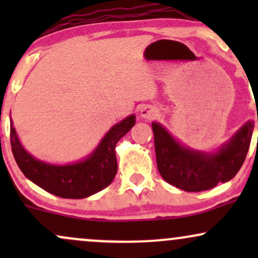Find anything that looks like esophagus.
<instances>
[{
	"label": "esophagus",
	"instance_id": "obj_1",
	"mask_svg": "<svg viewBox=\"0 0 258 258\" xmlns=\"http://www.w3.org/2000/svg\"><path fill=\"white\" fill-rule=\"evenodd\" d=\"M141 115L144 119H154V117L158 115V110H156L155 108H153V106H144V108L142 109Z\"/></svg>",
	"mask_w": 258,
	"mask_h": 258
}]
</instances>
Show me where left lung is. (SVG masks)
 <instances>
[{
	"instance_id": "1",
	"label": "left lung",
	"mask_w": 258,
	"mask_h": 258,
	"mask_svg": "<svg viewBox=\"0 0 258 258\" xmlns=\"http://www.w3.org/2000/svg\"><path fill=\"white\" fill-rule=\"evenodd\" d=\"M258 121V116H257ZM250 121L214 155L179 146L164 127L153 123L156 164L167 183L185 191H203L232 179L244 164L252 137Z\"/></svg>"
}]
</instances>
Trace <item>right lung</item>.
<instances>
[{"mask_svg":"<svg viewBox=\"0 0 258 258\" xmlns=\"http://www.w3.org/2000/svg\"><path fill=\"white\" fill-rule=\"evenodd\" d=\"M136 123L135 115L126 117L105 135L85 161L55 166L34 159L24 150L11 125V146L18 166L31 182L46 191L65 199H82L108 186L117 171L115 146Z\"/></svg>","mask_w":258,"mask_h":258,"instance_id":"obj_1","label":"right lung"}]
</instances>
